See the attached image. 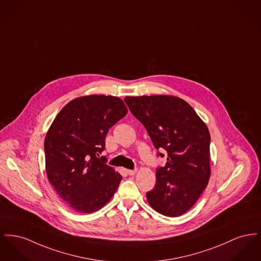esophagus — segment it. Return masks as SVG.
I'll list each match as a JSON object with an SVG mask.
<instances>
[{"mask_svg": "<svg viewBox=\"0 0 261 261\" xmlns=\"http://www.w3.org/2000/svg\"><path fill=\"white\" fill-rule=\"evenodd\" d=\"M126 172H127L129 175H134V174H136L137 169H126Z\"/></svg>", "mask_w": 261, "mask_h": 261, "instance_id": "obj_1", "label": "esophagus"}]
</instances>
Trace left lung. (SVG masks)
Returning a JSON list of instances; mask_svg holds the SVG:
<instances>
[{
    "mask_svg": "<svg viewBox=\"0 0 261 261\" xmlns=\"http://www.w3.org/2000/svg\"><path fill=\"white\" fill-rule=\"evenodd\" d=\"M124 100L147 129L154 148L168 152L166 166L155 171L154 188L146 194L150 206L168 217L186 213L199 199L211 176L207 125L177 96H126Z\"/></svg>",
    "mask_w": 261,
    "mask_h": 261,
    "instance_id": "8db88e82",
    "label": "left lung"
}]
</instances>
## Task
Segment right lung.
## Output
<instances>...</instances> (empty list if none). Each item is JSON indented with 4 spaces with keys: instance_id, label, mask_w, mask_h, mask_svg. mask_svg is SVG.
Listing matches in <instances>:
<instances>
[{
    "instance_id": "obj_1",
    "label": "right lung",
    "mask_w": 261,
    "mask_h": 261,
    "mask_svg": "<svg viewBox=\"0 0 261 261\" xmlns=\"http://www.w3.org/2000/svg\"><path fill=\"white\" fill-rule=\"evenodd\" d=\"M128 112L122 99L90 94L68 102L47 131L45 169L49 182L72 209L92 213L114 195L122 175L99 158L109 128Z\"/></svg>"
}]
</instances>
